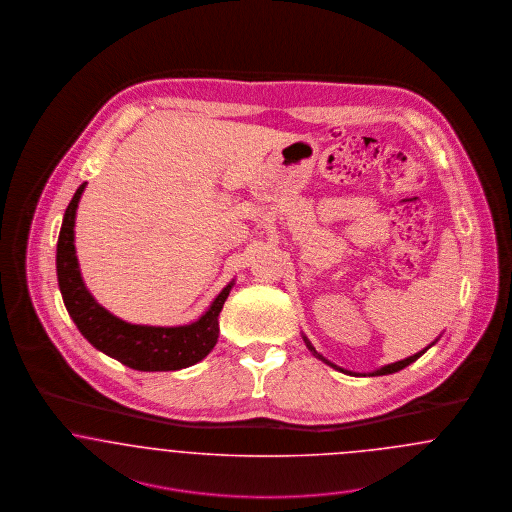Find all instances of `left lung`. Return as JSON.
<instances>
[{
	"instance_id": "left-lung-1",
	"label": "left lung",
	"mask_w": 512,
	"mask_h": 512,
	"mask_svg": "<svg viewBox=\"0 0 512 512\" xmlns=\"http://www.w3.org/2000/svg\"><path fill=\"white\" fill-rule=\"evenodd\" d=\"M302 339H304V343H306V347H308V349L312 350V354H314V356H318V358H320V360H323V362H325V364H329V366H331V368H335V370H339V372H343V374H352V372H349V370H343V368H339V366H335V364H331V362H329V360H325V358H323L322 354H318V352H316V349H314V347H312V343H310V341H308V339H306V337H302ZM435 343H437V339H435V341H433V343H431V345H435ZM431 345H430V347H431ZM430 347H426V349L420 350V352H416V354H412V356H408V358H404V360H399V362H393V364H387V366H383V368H379V370H374V372H370V374H368V376H387V374H395V372H399V370H403V368H406V366H410V364H412V362H416V360H418V358H420V356H422V354H424V352H426V350L430 349ZM352 376H358V374H352ZM364 376H366V374H364Z\"/></svg>"
}]
</instances>
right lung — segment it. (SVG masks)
Instances as JSON below:
<instances>
[{"instance_id": "right-lung-1", "label": "right lung", "mask_w": 512, "mask_h": 512, "mask_svg": "<svg viewBox=\"0 0 512 512\" xmlns=\"http://www.w3.org/2000/svg\"><path fill=\"white\" fill-rule=\"evenodd\" d=\"M86 183L69 202L59 239H57V281L65 308L79 327L82 337L121 364L140 372H173L189 368L206 358L216 347L219 337V312L233 289L231 281L212 302V306L196 320L177 327L138 325L119 320L96 302L82 281L75 250V217Z\"/></svg>"}]
</instances>
